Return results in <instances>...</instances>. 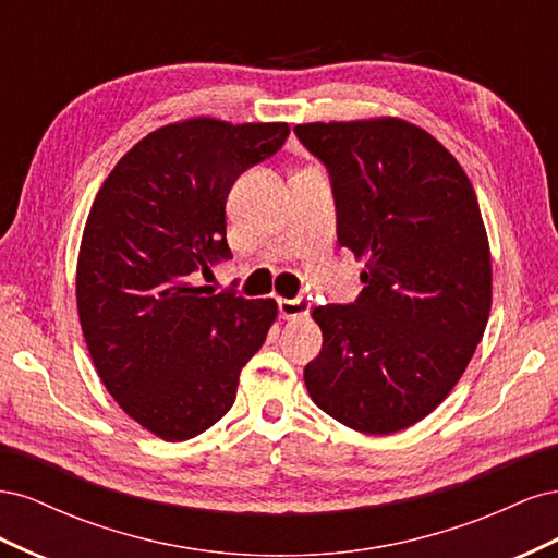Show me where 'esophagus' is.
Instances as JSON below:
<instances>
[{
    "instance_id": "obj_1",
    "label": "esophagus",
    "mask_w": 558,
    "mask_h": 558,
    "mask_svg": "<svg viewBox=\"0 0 558 558\" xmlns=\"http://www.w3.org/2000/svg\"><path fill=\"white\" fill-rule=\"evenodd\" d=\"M310 307H312V302L305 295H298L293 300H286V298L277 300V310H279L281 318H300L310 312Z\"/></svg>"
}]
</instances>
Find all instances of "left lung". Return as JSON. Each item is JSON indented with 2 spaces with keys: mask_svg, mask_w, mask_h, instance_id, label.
<instances>
[{
  "mask_svg": "<svg viewBox=\"0 0 558 558\" xmlns=\"http://www.w3.org/2000/svg\"><path fill=\"white\" fill-rule=\"evenodd\" d=\"M328 170L337 242L365 260L349 305H320L312 400L367 435L440 404L492 312V256L472 183L426 130L398 118L293 128Z\"/></svg>",
  "mask_w": 558,
  "mask_h": 558,
  "instance_id": "1",
  "label": "left lung"
}]
</instances>
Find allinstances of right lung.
Returning a JSON list of instances; mask_svg holds the SVG:
<instances>
[{
	"mask_svg": "<svg viewBox=\"0 0 558 558\" xmlns=\"http://www.w3.org/2000/svg\"><path fill=\"white\" fill-rule=\"evenodd\" d=\"M289 134L286 123L214 118L165 125L118 160L93 202L76 267L81 330L107 391L167 442L191 440L232 408L277 318L275 300L193 281L232 258L230 189Z\"/></svg>",
	"mask_w": 558,
	"mask_h": 558,
	"instance_id": "right-lung-1",
	"label": "right lung"
}]
</instances>
